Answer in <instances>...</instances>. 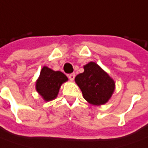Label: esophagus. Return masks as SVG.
I'll use <instances>...</instances> for the list:
<instances>
[{"instance_id":"1","label":"esophagus","mask_w":148,"mask_h":148,"mask_svg":"<svg viewBox=\"0 0 148 148\" xmlns=\"http://www.w3.org/2000/svg\"><path fill=\"white\" fill-rule=\"evenodd\" d=\"M68 77L70 78V80H74V78H75V74L74 73H72V74H68Z\"/></svg>"}]
</instances>
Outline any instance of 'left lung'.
<instances>
[{"mask_svg": "<svg viewBox=\"0 0 148 148\" xmlns=\"http://www.w3.org/2000/svg\"><path fill=\"white\" fill-rule=\"evenodd\" d=\"M84 99L94 105H101L110 99L115 83L95 62L84 66V72L75 77Z\"/></svg>", "mask_w": 148, "mask_h": 148, "instance_id": "8db88e82", "label": "left lung"}]
</instances>
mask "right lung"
I'll return each instance as SVG.
<instances>
[{"label":"right lung","instance_id":"obj_1","mask_svg":"<svg viewBox=\"0 0 148 148\" xmlns=\"http://www.w3.org/2000/svg\"><path fill=\"white\" fill-rule=\"evenodd\" d=\"M68 78L60 71H53L45 66L39 79L36 82V90L46 101H50L57 97L61 85Z\"/></svg>","mask_w":148,"mask_h":148}]
</instances>
